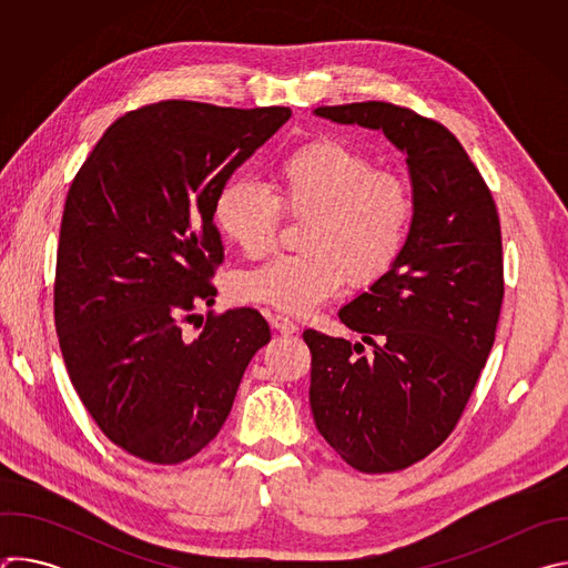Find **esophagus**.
Listing matches in <instances>:
<instances>
[{
    "label": "esophagus",
    "instance_id": "34e87169",
    "mask_svg": "<svg viewBox=\"0 0 568 568\" xmlns=\"http://www.w3.org/2000/svg\"><path fill=\"white\" fill-rule=\"evenodd\" d=\"M270 323H272V328L278 331L281 335H294V333H298L296 323L290 321L287 316H283V314H274V316L270 318Z\"/></svg>",
    "mask_w": 568,
    "mask_h": 568
}]
</instances>
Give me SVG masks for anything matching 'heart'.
Listing matches in <instances>:
<instances>
[{"label": "heart", "instance_id": "obj_1", "mask_svg": "<svg viewBox=\"0 0 568 568\" xmlns=\"http://www.w3.org/2000/svg\"><path fill=\"white\" fill-rule=\"evenodd\" d=\"M281 209L307 215L296 254H278L233 278L240 301L305 314L333 298L348 278L355 287L379 283L399 261L414 224V193L399 175L377 171L359 148L310 139L274 166V193L252 180L226 182L215 202L220 233L247 256L272 250Z\"/></svg>", "mask_w": 568, "mask_h": 568}]
</instances>
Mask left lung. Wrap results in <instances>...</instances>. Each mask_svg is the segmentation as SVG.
Segmentation results:
<instances>
[{"label":"left lung","mask_w":568,"mask_h":568,"mask_svg":"<svg viewBox=\"0 0 568 568\" xmlns=\"http://www.w3.org/2000/svg\"><path fill=\"white\" fill-rule=\"evenodd\" d=\"M314 112L382 130L407 154L416 204L407 247L379 283L339 310L374 353L303 333L318 434L364 474L397 471L449 438L493 351L504 303L499 213L443 123L382 101Z\"/></svg>","instance_id":"1"}]
</instances>
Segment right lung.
Listing matches in <instances>:
<instances>
[{
	"mask_svg": "<svg viewBox=\"0 0 568 568\" xmlns=\"http://www.w3.org/2000/svg\"><path fill=\"white\" fill-rule=\"evenodd\" d=\"M290 108L159 101L116 119L67 193L53 318L69 379L128 454L178 465L222 429L242 373L272 335L254 307L206 314L224 261L213 202Z\"/></svg>",
	"mask_w": 568,
	"mask_h": 568,
	"instance_id": "1",
	"label": "right lung"
}]
</instances>
